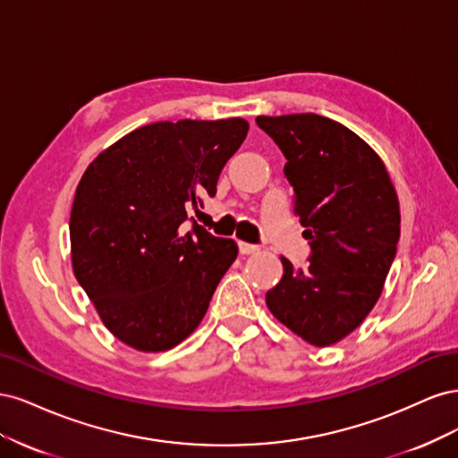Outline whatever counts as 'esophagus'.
Segmentation results:
<instances>
[{
    "label": "esophagus",
    "instance_id": "1",
    "mask_svg": "<svg viewBox=\"0 0 458 458\" xmlns=\"http://www.w3.org/2000/svg\"><path fill=\"white\" fill-rule=\"evenodd\" d=\"M239 252L242 256L256 254V252H259V246L258 244H250V242H244V241H239Z\"/></svg>",
    "mask_w": 458,
    "mask_h": 458
}]
</instances>
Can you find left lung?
Segmentation results:
<instances>
[{
  "label": "left lung",
  "mask_w": 458,
  "mask_h": 458,
  "mask_svg": "<svg viewBox=\"0 0 458 458\" xmlns=\"http://www.w3.org/2000/svg\"><path fill=\"white\" fill-rule=\"evenodd\" d=\"M286 158L306 267L284 256L266 301L306 342L325 348L353 332L380 298L399 241V202L380 157L342 123L308 114L258 116Z\"/></svg>",
  "instance_id": "left-lung-1"
}]
</instances>
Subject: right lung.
I'll return each instance as SVG.
<instances>
[{"label":"right lung","instance_id":"1","mask_svg":"<svg viewBox=\"0 0 458 458\" xmlns=\"http://www.w3.org/2000/svg\"><path fill=\"white\" fill-rule=\"evenodd\" d=\"M246 133L242 118L148 123L81 175L71 214L74 275L123 344L164 352L202 321L239 248L187 214L216 195Z\"/></svg>","mask_w":458,"mask_h":458}]
</instances>
